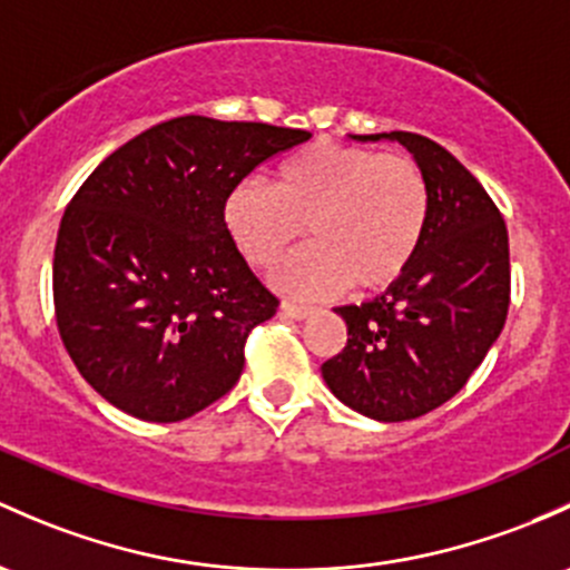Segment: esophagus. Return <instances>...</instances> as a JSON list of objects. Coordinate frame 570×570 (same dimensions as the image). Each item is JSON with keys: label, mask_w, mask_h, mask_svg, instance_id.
I'll return each mask as SVG.
<instances>
[{"label": "esophagus", "mask_w": 570, "mask_h": 570, "mask_svg": "<svg viewBox=\"0 0 570 570\" xmlns=\"http://www.w3.org/2000/svg\"><path fill=\"white\" fill-rule=\"evenodd\" d=\"M281 311H284L286 316H292V320H305V316L311 314V305H305V303H292V301H284L281 303Z\"/></svg>", "instance_id": "esophagus-1"}]
</instances>
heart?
I'll use <instances>...</instances> for the list:
<instances>
[{
    "instance_id": "obj_1",
    "label": "heart",
    "mask_w": 570,
    "mask_h": 570,
    "mask_svg": "<svg viewBox=\"0 0 570 570\" xmlns=\"http://www.w3.org/2000/svg\"><path fill=\"white\" fill-rule=\"evenodd\" d=\"M429 215V179L415 160L333 141L286 160L275 188L239 183L224 207L229 235L254 267L275 265L308 226L314 243L275 269V284L297 295L393 286L421 254Z\"/></svg>"
}]
</instances>
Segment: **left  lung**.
<instances>
[{
  "label": "left lung",
  "mask_w": 570,
  "mask_h": 570,
  "mask_svg": "<svg viewBox=\"0 0 570 570\" xmlns=\"http://www.w3.org/2000/svg\"><path fill=\"white\" fill-rule=\"evenodd\" d=\"M393 139L412 153L431 190L426 239L412 267L374 301L341 305L346 346L322 363L335 399L382 423L415 421L453 399L483 363L511 305L502 213L481 183L426 136Z\"/></svg>",
  "instance_id": "left-lung-1"
}]
</instances>
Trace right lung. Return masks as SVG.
<instances>
[{"mask_svg": "<svg viewBox=\"0 0 570 570\" xmlns=\"http://www.w3.org/2000/svg\"><path fill=\"white\" fill-rule=\"evenodd\" d=\"M308 139L188 114L144 130L83 179L53 248V314L70 361L109 404L177 423L237 385L248 333L278 297L237 250L226 199Z\"/></svg>", "mask_w": 570, "mask_h": 570, "instance_id": "1", "label": "right lung"}]
</instances>
